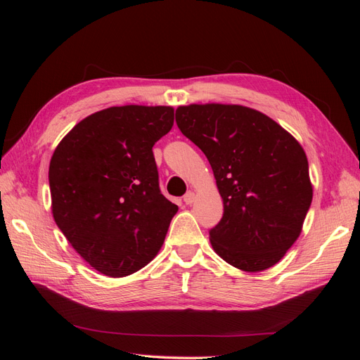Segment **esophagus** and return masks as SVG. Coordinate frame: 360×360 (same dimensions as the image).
Returning a JSON list of instances; mask_svg holds the SVG:
<instances>
[{"mask_svg": "<svg viewBox=\"0 0 360 360\" xmlns=\"http://www.w3.org/2000/svg\"><path fill=\"white\" fill-rule=\"evenodd\" d=\"M193 200H195V193L193 192H186L184 193V197H183V201H184V204H192L193 202Z\"/></svg>", "mask_w": 360, "mask_h": 360, "instance_id": "34e87169", "label": "esophagus"}]
</instances>
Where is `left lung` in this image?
Segmentation results:
<instances>
[{"mask_svg": "<svg viewBox=\"0 0 360 360\" xmlns=\"http://www.w3.org/2000/svg\"><path fill=\"white\" fill-rule=\"evenodd\" d=\"M180 132L209 159L224 201L209 231L214 252L245 271H261L297 240L312 201L302 146L270 117L240 105L176 110Z\"/></svg>", "mask_w": 360, "mask_h": 360, "instance_id": "obj_1", "label": "left lung"}]
</instances>
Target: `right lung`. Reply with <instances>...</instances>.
Returning a JSON list of instances; mask_svg holds the SVG:
<instances>
[{
	"label": "right lung",
	"instance_id": "obj_1",
	"mask_svg": "<svg viewBox=\"0 0 360 360\" xmlns=\"http://www.w3.org/2000/svg\"><path fill=\"white\" fill-rule=\"evenodd\" d=\"M169 106H112L63 138L49 163L52 214L86 263L111 278L147 266L179 207L160 193L153 146Z\"/></svg>",
	"mask_w": 360,
	"mask_h": 360
}]
</instances>
